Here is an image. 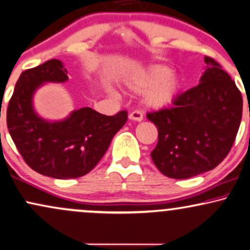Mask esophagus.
<instances>
[{
  "label": "esophagus",
  "mask_w": 250,
  "mask_h": 250,
  "mask_svg": "<svg viewBox=\"0 0 250 250\" xmlns=\"http://www.w3.org/2000/svg\"><path fill=\"white\" fill-rule=\"evenodd\" d=\"M128 119L129 121H134V122H142V119H144V116H142V113L140 111H133L128 115Z\"/></svg>",
  "instance_id": "34e87169"
}]
</instances>
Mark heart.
<instances>
[{"mask_svg":"<svg viewBox=\"0 0 250 250\" xmlns=\"http://www.w3.org/2000/svg\"><path fill=\"white\" fill-rule=\"evenodd\" d=\"M125 83L132 92L146 91L144 104L153 110H163L172 105L184 86L181 77L162 64L150 65L132 74Z\"/></svg>","mask_w":250,"mask_h":250,"instance_id":"1","label":"heart"}]
</instances>
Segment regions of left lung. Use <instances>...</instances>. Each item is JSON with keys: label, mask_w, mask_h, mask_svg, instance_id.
Wrapping results in <instances>:
<instances>
[{"label": "left lung", "mask_w": 250, "mask_h": 250, "mask_svg": "<svg viewBox=\"0 0 250 250\" xmlns=\"http://www.w3.org/2000/svg\"><path fill=\"white\" fill-rule=\"evenodd\" d=\"M199 85L180 94L170 109L150 112L158 142L151 158L164 176L187 179L212 170L228 156L242 117V96L212 58Z\"/></svg>", "instance_id": "obj_1"}]
</instances>
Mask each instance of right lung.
I'll use <instances>...</instances> for the list:
<instances>
[{
  "instance_id": "1",
  "label": "right lung",
  "mask_w": 250,
  "mask_h": 250,
  "mask_svg": "<svg viewBox=\"0 0 250 250\" xmlns=\"http://www.w3.org/2000/svg\"><path fill=\"white\" fill-rule=\"evenodd\" d=\"M69 80L60 60L25 70L15 86L6 111V125L26 164L56 179L85 176L109 148L113 135L127 121V112L105 116L92 108L73 110L61 121H47L35 111L33 97L47 83Z\"/></svg>"
}]
</instances>
